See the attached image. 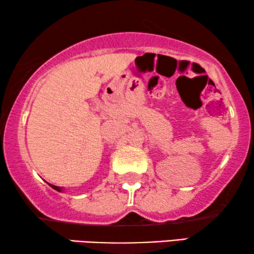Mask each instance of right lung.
<instances>
[{
	"mask_svg": "<svg viewBox=\"0 0 254 254\" xmlns=\"http://www.w3.org/2000/svg\"><path fill=\"white\" fill-rule=\"evenodd\" d=\"M51 185V187L54 189V190H56V191H60V192H62L63 191V189L62 188H60V187H55V185H52V184H49Z\"/></svg>",
	"mask_w": 254,
	"mask_h": 254,
	"instance_id": "right-lung-1",
	"label": "right lung"
}]
</instances>
